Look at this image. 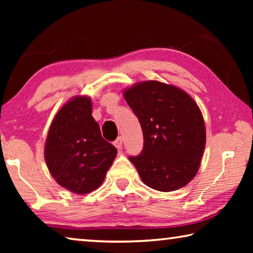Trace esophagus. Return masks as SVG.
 Listing matches in <instances>:
<instances>
[{
  "instance_id": "esophagus-1",
  "label": "esophagus",
  "mask_w": 253,
  "mask_h": 253,
  "mask_svg": "<svg viewBox=\"0 0 253 253\" xmlns=\"http://www.w3.org/2000/svg\"><path fill=\"white\" fill-rule=\"evenodd\" d=\"M114 145L117 149H121L123 147V137H118V138L114 142Z\"/></svg>"
}]
</instances>
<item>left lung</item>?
I'll list each match as a JSON object with an SVG mask.
<instances>
[{
    "mask_svg": "<svg viewBox=\"0 0 253 253\" xmlns=\"http://www.w3.org/2000/svg\"><path fill=\"white\" fill-rule=\"evenodd\" d=\"M142 126L144 147L130 156L142 181L161 192L185 186L198 173L205 148V125L199 106L173 84L149 80L124 91Z\"/></svg>",
    "mask_w": 253,
    "mask_h": 253,
    "instance_id": "left-lung-1",
    "label": "left lung"
}]
</instances>
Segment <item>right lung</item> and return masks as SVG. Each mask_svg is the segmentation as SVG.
<instances>
[{"label": "right lung", "mask_w": 253, "mask_h": 253, "mask_svg": "<svg viewBox=\"0 0 253 253\" xmlns=\"http://www.w3.org/2000/svg\"><path fill=\"white\" fill-rule=\"evenodd\" d=\"M91 114L90 97H74L55 114L45 140L50 174L60 186L76 194L99 187L117 155L114 145L102 138Z\"/></svg>", "instance_id": "add662e5"}]
</instances>
